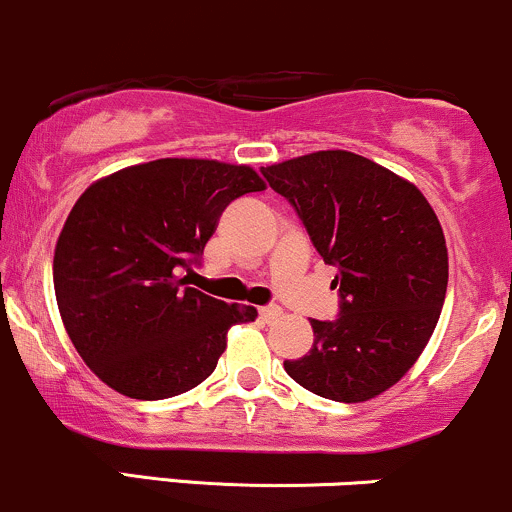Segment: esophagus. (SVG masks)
I'll return each mask as SVG.
<instances>
[{"instance_id": "1", "label": "esophagus", "mask_w": 512, "mask_h": 512, "mask_svg": "<svg viewBox=\"0 0 512 512\" xmlns=\"http://www.w3.org/2000/svg\"><path fill=\"white\" fill-rule=\"evenodd\" d=\"M258 317H261L263 322H273V320H276V317H280V307H276V305L258 307Z\"/></svg>"}]
</instances>
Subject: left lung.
<instances>
[{"mask_svg":"<svg viewBox=\"0 0 512 512\" xmlns=\"http://www.w3.org/2000/svg\"><path fill=\"white\" fill-rule=\"evenodd\" d=\"M324 263L337 268V320H310L315 344L285 371L337 403H364L408 373L447 295L442 227L415 185L349 151L261 168Z\"/></svg>","mask_w":512,"mask_h":512,"instance_id":"left-lung-1","label":"left lung"}]
</instances>
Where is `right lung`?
<instances>
[{"label": "right lung", "instance_id": "add662e5", "mask_svg": "<svg viewBox=\"0 0 512 512\" xmlns=\"http://www.w3.org/2000/svg\"><path fill=\"white\" fill-rule=\"evenodd\" d=\"M266 190L256 170L202 158H161L97 180L65 219L53 285L70 342L109 388L163 400L200 386L232 324L254 322L188 288L219 214Z\"/></svg>", "mask_w": 512, "mask_h": 512}]
</instances>
